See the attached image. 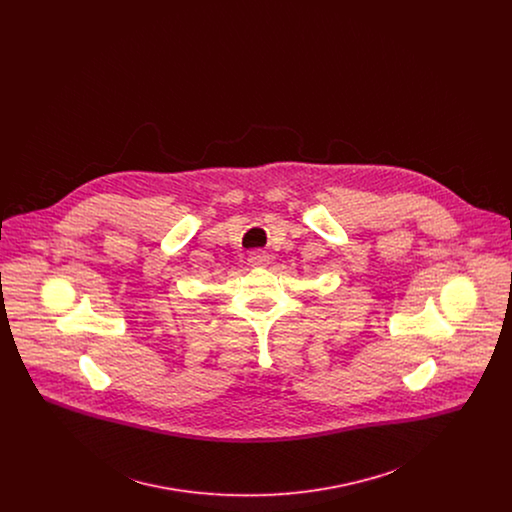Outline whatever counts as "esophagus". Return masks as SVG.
<instances>
[{
    "label": "esophagus",
    "mask_w": 512,
    "mask_h": 512,
    "mask_svg": "<svg viewBox=\"0 0 512 512\" xmlns=\"http://www.w3.org/2000/svg\"><path fill=\"white\" fill-rule=\"evenodd\" d=\"M247 261H249L251 267H267L268 263H270V255H268L267 251H263V249H255V251L249 253Z\"/></svg>",
    "instance_id": "1"
}]
</instances>
